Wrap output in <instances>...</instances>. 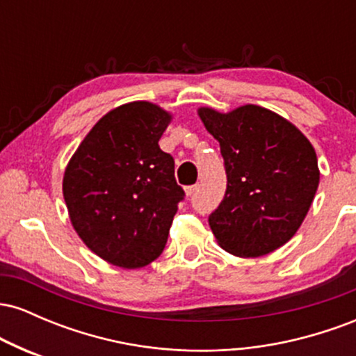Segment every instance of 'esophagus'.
<instances>
[{
    "label": "esophagus",
    "instance_id": "34e87169",
    "mask_svg": "<svg viewBox=\"0 0 356 356\" xmlns=\"http://www.w3.org/2000/svg\"><path fill=\"white\" fill-rule=\"evenodd\" d=\"M197 189H199L197 184H194V186H187V187H186V194H187V195H194L195 192H197Z\"/></svg>",
    "mask_w": 356,
    "mask_h": 356
}]
</instances>
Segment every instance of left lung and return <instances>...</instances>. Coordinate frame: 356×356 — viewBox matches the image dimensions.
<instances>
[{
  "instance_id": "8db88e82",
  "label": "left lung",
  "mask_w": 356,
  "mask_h": 356,
  "mask_svg": "<svg viewBox=\"0 0 356 356\" xmlns=\"http://www.w3.org/2000/svg\"><path fill=\"white\" fill-rule=\"evenodd\" d=\"M219 142L227 189L209 226L224 251L259 257L288 243L312 206L320 169L312 142L271 110L243 105L197 110Z\"/></svg>"
}]
</instances>
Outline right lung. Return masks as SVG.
<instances>
[{"mask_svg":"<svg viewBox=\"0 0 356 356\" xmlns=\"http://www.w3.org/2000/svg\"><path fill=\"white\" fill-rule=\"evenodd\" d=\"M170 120L150 102L120 105L93 125L65 169L73 229L113 266L144 268L165 248L184 199L174 159L159 147Z\"/></svg>","mask_w":356,"mask_h":356,"instance_id":"1","label":"right lung"}]
</instances>
